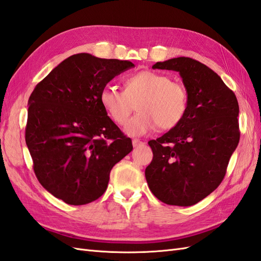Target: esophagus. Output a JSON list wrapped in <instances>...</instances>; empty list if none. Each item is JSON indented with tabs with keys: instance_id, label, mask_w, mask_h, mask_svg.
I'll return each instance as SVG.
<instances>
[{
	"instance_id": "obj_1",
	"label": "esophagus",
	"mask_w": 261,
	"mask_h": 261,
	"mask_svg": "<svg viewBox=\"0 0 261 261\" xmlns=\"http://www.w3.org/2000/svg\"><path fill=\"white\" fill-rule=\"evenodd\" d=\"M144 144H145L144 142L139 141V139H137V138H134V139H133V146H134V147H138V146L144 145Z\"/></svg>"
}]
</instances>
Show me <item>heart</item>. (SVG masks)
Returning a JSON list of instances; mask_svg holds the SVG:
<instances>
[{"label":"heart","instance_id":"heart-1","mask_svg":"<svg viewBox=\"0 0 261 261\" xmlns=\"http://www.w3.org/2000/svg\"><path fill=\"white\" fill-rule=\"evenodd\" d=\"M100 104L114 123L124 125L134 111L136 115L125 125L129 136H142L154 130H169L178 126L188 111V93L179 82L166 74L142 71L124 81V91L107 85L100 92Z\"/></svg>","mask_w":261,"mask_h":261}]
</instances>
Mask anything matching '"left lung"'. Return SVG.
<instances>
[{"mask_svg":"<svg viewBox=\"0 0 261 261\" xmlns=\"http://www.w3.org/2000/svg\"><path fill=\"white\" fill-rule=\"evenodd\" d=\"M152 68L179 72L188 93L182 122L149 141L152 161L145 169L150 192L174 206H193L224 179L239 143L236 95L220 76L190 57L157 62Z\"/></svg>","mask_w":261,"mask_h":261,"instance_id":"8db88e82","label":"left lung"}]
</instances>
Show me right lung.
Masks as SVG:
<instances>
[{
    "label": "right lung",
    "mask_w": 261,
    "mask_h": 261,
    "mask_svg": "<svg viewBox=\"0 0 261 261\" xmlns=\"http://www.w3.org/2000/svg\"><path fill=\"white\" fill-rule=\"evenodd\" d=\"M135 65L80 53L57 65L32 92L25 142L41 185L68 205L105 193L114 165L133 149L107 116L99 95L107 83Z\"/></svg>",
    "instance_id": "1"
}]
</instances>
